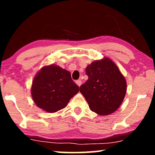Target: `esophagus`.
<instances>
[{"mask_svg": "<svg viewBox=\"0 0 155 155\" xmlns=\"http://www.w3.org/2000/svg\"><path fill=\"white\" fill-rule=\"evenodd\" d=\"M75 82H76V84H77L79 86V87L81 86V84H82V81H81V80H77V81H76Z\"/></svg>", "mask_w": 155, "mask_h": 155, "instance_id": "34e87169", "label": "esophagus"}]
</instances>
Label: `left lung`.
Listing matches in <instances>:
<instances>
[{"label":"left lung","mask_w":155,"mask_h":155,"mask_svg":"<svg viewBox=\"0 0 155 155\" xmlns=\"http://www.w3.org/2000/svg\"><path fill=\"white\" fill-rule=\"evenodd\" d=\"M88 80L80 87L90 109L99 115H109L120 107L126 93V81L116 65L105 58L86 68Z\"/></svg>","instance_id":"left-lung-1"}]
</instances>
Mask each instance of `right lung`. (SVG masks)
<instances>
[{
	"instance_id": "1",
	"label": "right lung",
	"mask_w": 155,
	"mask_h": 155,
	"mask_svg": "<svg viewBox=\"0 0 155 155\" xmlns=\"http://www.w3.org/2000/svg\"><path fill=\"white\" fill-rule=\"evenodd\" d=\"M79 87L71 78V73L56 65L44 66L34 78L31 97L37 107L54 113L66 107Z\"/></svg>"
}]
</instances>
